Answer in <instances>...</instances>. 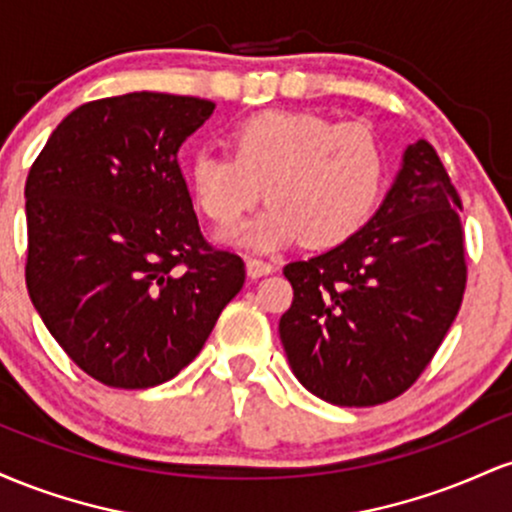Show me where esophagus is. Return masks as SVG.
<instances>
[{
  "mask_svg": "<svg viewBox=\"0 0 512 512\" xmlns=\"http://www.w3.org/2000/svg\"><path fill=\"white\" fill-rule=\"evenodd\" d=\"M274 272V264L267 260H257V257H250L248 260V276L250 279H260L264 274H272Z\"/></svg>",
  "mask_w": 512,
  "mask_h": 512,
  "instance_id": "1",
  "label": "esophagus"
}]
</instances>
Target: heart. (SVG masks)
<instances>
[{"label": "heart", "mask_w": 512, "mask_h": 512, "mask_svg": "<svg viewBox=\"0 0 512 512\" xmlns=\"http://www.w3.org/2000/svg\"><path fill=\"white\" fill-rule=\"evenodd\" d=\"M228 146L231 154L197 151L187 178L197 207L219 226L240 221L264 187L272 204L226 236L248 248L276 250L301 238L310 248L342 245L383 197L387 154L366 125L272 110L240 122Z\"/></svg>", "instance_id": "heart-1"}]
</instances>
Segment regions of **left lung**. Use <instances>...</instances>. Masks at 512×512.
<instances>
[{
    "mask_svg": "<svg viewBox=\"0 0 512 512\" xmlns=\"http://www.w3.org/2000/svg\"><path fill=\"white\" fill-rule=\"evenodd\" d=\"M460 195L426 139L404 151L390 192L356 236L284 267L279 334L305 390L375 407L419 380L467 286Z\"/></svg>",
    "mask_w": 512,
    "mask_h": 512,
    "instance_id": "1",
    "label": "left lung"
}]
</instances>
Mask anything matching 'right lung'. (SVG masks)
Segmentation results:
<instances>
[{
	"mask_svg": "<svg viewBox=\"0 0 512 512\" xmlns=\"http://www.w3.org/2000/svg\"><path fill=\"white\" fill-rule=\"evenodd\" d=\"M211 113L204 98L151 91L84 103L28 173V296L108 387L175 378L245 284V262L204 240L178 166Z\"/></svg>",
	"mask_w": 512,
	"mask_h": 512,
	"instance_id": "obj_1",
	"label": "right lung"
}]
</instances>
